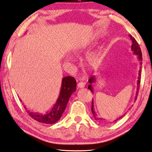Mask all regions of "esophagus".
Listing matches in <instances>:
<instances>
[{
    "instance_id": "34e87169",
    "label": "esophagus",
    "mask_w": 152,
    "mask_h": 152,
    "mask_svg": "<svg viewBox=\"0 0 152 152\" xmlns=\"http://www.w3.org/2000/svg\"><path fill=\"white\" fill-rule=\"evenodd\" d=\"M85 86V83H84V82H83V81H80V82H79V83H78V88H84Z\"/></svg>"
}]
</instances>
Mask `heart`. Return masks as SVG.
<instances>
[{
  "mask_svg": "<svg viewBox=\"0 0 152 152\" xmlns=\"http://www.w3.org/2000/svg\"><path fill=\"white\" fill-rule=\"evenodd\" d=\"M81 50H74V53L78 54V53ZM66 60L68 62H71L72 61V58L71 57H67ZM101 62H102V59H101L100 55L97 52L94 51L91 52L86 55L85 59V64L86 66L92 69L97 68L100 66Z\"/></svg>",
  "mask_w": 152,
  "mask_h": 152,
  "instance_id": "1",
  "label": "heart"
}]
</instances>
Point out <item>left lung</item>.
Returning <instances> with one entry per match:
<instances>
[{"instance_id": "8db88e82", "label": "left lung", "mask_w": 152, "mask_h": 152, "mask_svg": "<svg viewBox=\"0 0 152 152\" xmlns=\"http://www.w3.org/2000/svg\"><path fill=\"white\" fill-rule=\"evenodd\" d=\"M130 38H131V40H132V45H131V50L133 52V53L134 55H136L137 56V58H138V60L139 61H140V67H139V76H138V80H137V91H136V95H135V98H134V100L137 99V95H138V92H139V86H140V83H141V66H142V53H141V50L140 49V47H139V45L137 42L136 41V40L134 39V38L132 37V36L129 35ZM95 76H91L90 78H89L88 82L89 83H90V85H88V88L90 90L91 92L93 93V86H92V84L93 83H95ZM91 111H92V113L93 114V116L95 118V120H99L100 119H102L101 118H98L97 114H96L95 110H94V105H93V100L92 101V107H91ZM124 115H122V116H120L119 118H118L115 120V121H116L120 118H121Z\"/></svg>"}]
</instances>
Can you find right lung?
I'll use <instances>...</instances> for the list:
<instances>
[{"label":"right lung","instance_id":"add662e5","mask_svg":"<svg viewBox=\"0 0 152 152\" xmlns=\"http://www.w3.org/2000/svg\"><path fill=\"white\" fill-rule=\"evenodd\" d=\"M76 89V80L75 78L72 76L64 77L62 79L61 87L58 99L50 111L46 112L45 114H42L31 112L26 106H24V107L30 116L37 122L44 124H55L61 118L62 114L66 110L69 97H71L72 93L75 92Z\"/></svg>","mask_w":152,"mask_h":152}]
</instances>
